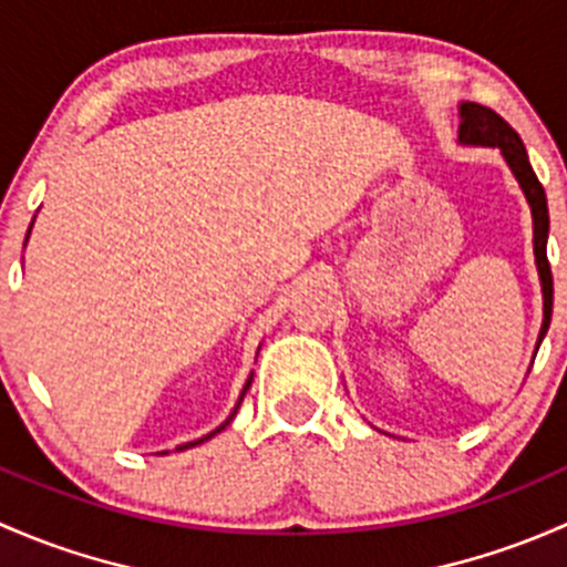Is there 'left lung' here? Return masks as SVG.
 <instances>
[{
  "mask_svg": "<svg viewBox=\"0 0 567 567\" xmlns=\"http://www.w3.org/2000/svg\"><path fill=\"white\" fill-rule=\"evenodd\" d=\"M461 125H458V142L461 144H477V147H497L505 163L511 166L513 177L522 185L524 196H527L529 209H533V243H535V265H538L540 291H544V324H540L538 347L544 341L548 322H551L554 308V278L551 267H548L546 243H548V204L544 185L535 177L533 166H529L527 150H524L518 133L507 125L497 111L481 106V103H461L458 106Z\"/></svg>",
  "mask_w": 567,
  "mask_h": 567,
  "instance_id": "8db88e82",
  "label": "left lung"
}]
</instances>
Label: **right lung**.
I'll return each mask as SVG.
<instances>
[{
  "instance_id": "obj_1",
  "label": "right lung",
  "mask_w": 567,
  "mask_h": 567,
  "mask_svg": "<svg viewBox=\"0 0 567 567\" xmlns=\"http://www.w3.org/2000/svg\"><path fill=\"white\" fill-rule=\"evenodd\" d=\"M29 229H32V226H29ZM27 237H29V235H27ZM248 388H250V379H248V382H245V388H243V393H240V401H237L235 412H231V414H229V417H226V423H220V425H218V429H215V431H209V434H207V436H202V440H194V442H185V445H179V447H177V451H188V447H196V445H202V442L213 440V436H215V434H220V431H224V429H226V425H229V423H231V420H235V414H237V410H240V404H243L245 393H248Z\"/></svg>"
}]
</instances>
